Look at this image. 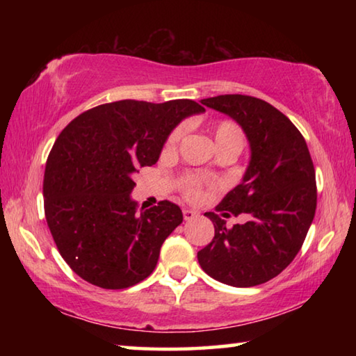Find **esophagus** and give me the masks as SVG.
<instances>
[{"label": "esophagus", "instance_id": "obj_1", "mask_svg": "<svg viewBox=\"0 0 356 356\" xmlns=\"http://www.w3.org/2000/svg\"><path fill=\"white\" fill-rule=\"evenodd\" d=\"M197 216V213L195 210H190V209H184V218L185 221H190V220H195Z\"/></svg>", "mask_w": 356, "mask_h": 356}]
</instances>
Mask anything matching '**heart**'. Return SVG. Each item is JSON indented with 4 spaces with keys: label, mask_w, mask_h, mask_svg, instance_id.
Returning <instances> with one entry per match:
<instances>
[{
    "label": "heart",
    "mask_w": 356,
    "mask_h": 356,
    "mask_svg": "<svg viewBox=\"0 0 356 356\" xmlns=\"http://www.w3.org/2000/svg\"><path fill=\"white\" fill-rule=\"evenodd\" d=\"M186 131L185 124H179L177 127L171 130V134L168 135L166 141L163 144V152L165 154H174L179 147L180 141ZM213 138L216 143V147H226V146H243V134L240 130L236 122H231V120H220L218 124L215 125L213 130ZM204 188V180L201 177L195 176V174H186L182 179H180V190L184 191V195L188 197V200H197L202 195Z\"/></svg>",
    "instance_id": "heart-1"
}]
</instances>
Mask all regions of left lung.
Here are the masks:
<instances>
[{"mask_svg": "<svg viewBox=\"0 0 356 356\" xmlns=\"http://www.w3.org/2000/svg\"><path fill=\"white\" fill-rule=\"evenodd\" d=\"M243 129L251 160L242 184L206 216L215 237L197 252L204 272L222 284L252 287L278 276L303 245L317 206L316 171L303 135L265 100L226 94L201 100ZM245 213L243 225L225 218Z\"/></svg>", "mask_w": 356, "mask_h": 356, "instance_id": "obj_1", "label": "left lung"}]
</instances>
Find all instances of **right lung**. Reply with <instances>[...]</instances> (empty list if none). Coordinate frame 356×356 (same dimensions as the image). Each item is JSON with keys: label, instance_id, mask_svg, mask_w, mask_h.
Returning a JSON list of instances; mask_svg holds the SVG:
<instances>
[{"label": "right lung", "instance_id": "add662e5", "mask_svg": "<svg viewBox=\"0 0 356 356\" xmlns=\"http://www.w3.org/2000/svg\"><path fill=\"white\" fill-rule=\"evenodd\" d=\"M195 100H119L81 113L47 159L44 207L59 254L94 286L127 289L154 272L166 237L184 220L170 201L136 212L131 174L159 160L180 120L204 113Z\"/></svg>", "mask_w": 356, "mask_h": 356}]
</instances>
